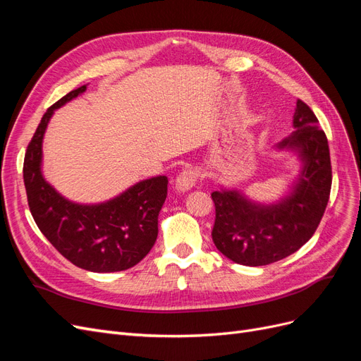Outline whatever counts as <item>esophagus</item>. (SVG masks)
Instances as JSON below:
<instances>
[{
  "instance_id": "1",
  "label": "esophagus",
  "mask_w": 361,
  "mask_h": 361,
  "mask_svg": "<svg viewBox=\"0 0 361 361\" xmlns=\"http://www.w3.org/2000/svg\"><path fill=\"white\" fill-rule=\"evenodd\" d=\"M199 180V173L194 169H185L182 170L176 178V188L179 191H188L191 190Z\"/></svg>"
}]
</instances>
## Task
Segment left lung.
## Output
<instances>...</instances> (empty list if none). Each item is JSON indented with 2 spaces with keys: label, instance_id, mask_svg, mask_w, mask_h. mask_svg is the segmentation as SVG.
I'll return each mask as SVG.
<instances>
[{
  "label": "left lung",
  "instance_id": "left-lung-1",
  "mask_svg": "<svg viewBox=\"0 0 361 361\" xmlns=\"http://www.w3.org/2000/svg\"><path fill=\"white\" fill-rule=\"evenodd\" d=\"M293 134L279 147L300 152L304 169L289 197L260 206L236 191H214L212 241L235 264L269 265L300 250L318 228L331 191L326 135L307 104L297 101Z\"/></svg>",
  "mask_w": 361,
  "mask_h": 361
}]
</instances>
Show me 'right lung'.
I'll return each mask as SVG.
<instances>
[{
	"label": "right lung",
	"mask_w": 361,
	"mask_h": 361,
	"mask_svg": "<svg viewBox=\"0 0 361 361\" xmlns=\"http://www.w3.org/2000/svg\"><path fill=\"white\" fill-rule=\"evenodd\" d=\"M85 85L63 96L43 114L24 158V183L32 218L61 256L93 272L133 268L154 247L158 214L167 197L166 176L140 182L101 204H76L54 190L40 171L42 140L56 108L81 94Z\"/></svg>",
	"instance_id": "add662e5"
}]
</instances>
